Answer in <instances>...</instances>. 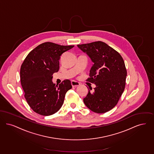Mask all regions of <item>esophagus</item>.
<instances>
[{"instance_id": "esophagus-1", "label": "esophagus", "mask_w": 154, "mask_h": 154, "mask_svg": "<svg viewBox=\"0 0 154 154\" xmlns=\"http://www.w3.org/2000/svg\"><path fill=\"white\" fill-rule=\"evenodd\" d=\"M71 85L73 87H76L78 86H79L80 85V83L78 82H76V81H74V80H72L71 81Z\"/></svg>"}]
</instances>
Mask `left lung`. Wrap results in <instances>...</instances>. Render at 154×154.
I'll return each instance as SVG.
<instances>
[{
	"label": "left lung",
	"instance_id": "obj_1",
	"mask_svg": "<svg viewBox=\"0 0 154 154\" xmlns=\"http://www.w3.org/2000/svg\"><path fill=\"white\" fill-rule=\"evenodd\" d=\"M77 47L93 63L87 80L95 87L93 91L88 89L83 102L95 113H106L117 105L124 90L127 73L124 60L116 51L102 41Z\"/></svg>",
	"mask_w": 154,
	"mask_h": 154
}]
</instances>
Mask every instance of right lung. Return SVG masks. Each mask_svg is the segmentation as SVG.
Masks as SVG:
<instances>
[{"label": "right lung", "instance_id": "right-lung-1", "mask_svg": "<svg viewBox=\"0 0 154 154\" xmlns=\"http://www.w3.org/2000/svg\"><path fill=\"white\" fill-rule=\"evenodd\" d=\"M74 47L45 42L35 48L23 61L20 83L27 102L35 113L50 116L62 106L66 93L72 88L71 83L66 79L56 86L52 75L59 69L61 56Z\"/></svg>", "mask_w": 154, "mask_h": 154}]
</instances>
